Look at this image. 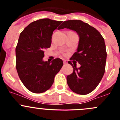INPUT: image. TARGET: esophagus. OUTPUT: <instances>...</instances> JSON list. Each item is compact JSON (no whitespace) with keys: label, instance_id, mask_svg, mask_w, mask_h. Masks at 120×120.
<instances>
[{"label":"esophagus","instance_id":"obj_1","mask_svg":"<svg viewBox=\"0 0 120 120\" xmlns=\"http://www.w3.org/2000/svg\"><path fill=\"white\" fill-rule=\"evenodd\" d=\"M63 63H64V64L66 65V64H67V60H64V61H63Z\"/></svg>","mask_w":120,"mask_h":120}]
</instances>
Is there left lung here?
I'll return each instance as SVG.
<instances>
[{
  "label": "left lung",
  "mask_w": 120,
  "mask_h": 120,
  "mask_svg": "<svg viewBox=\"0 0 120 120\" xmlns=\"http://www.w3.org/2000/svg\"><path fill=\"white\" fill-rule=\"evenodd\" d=\"M64 28L76 31L79 37L77 51L70 60H73V72L67 76V84L71 90L79 95H86L92 92L100 83L105 72L106 53L103 37L100 32L87 23L78 20H68L61 25ZM81 67H76L74 61Z\"/></svg>",
  "instance_id": "8db88e82"
}]
</instances>
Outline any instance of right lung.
I'll return each instance as SVG.
<instances>
[{
	"label": "right lung",
	"mask_w": 120,
	"mask_h": 120,
	"mask_svg": "<svg viewBox=\"0 0 120 120\" xmlns=\"http://www.w3.org/2000/svg\"><path fill=\"white\" fill-rule=\"evenodd\" d=\"M62 22L41 19L29 24L20 34L15 48V66L21 82L32 92L48 90L63 65L58 58L51 63L42 60L45 50L51 46L53 32Z\"/></svg>",
	"instance_id": "1"
}]
</instances>
